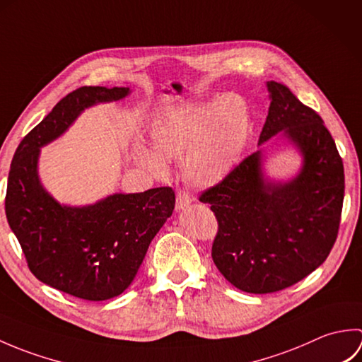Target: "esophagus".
I'll return each mask as SVG.
<instances>
[{"label":"esophagus","mask_w":362,"mask_h":362,"mask_svg":"<svg viewBox=\"0 0 362 362\" xmlns=\"http://www.w3.org/2000/svg\"><path fill=\"white\" fill-rule=\"evenodd\" d=\"M191 201H193V199H191L188 191H179V193H177V199H175V210L182 211V210L188 209V206L191 205Z\"/></svg>","instance_id":"obj_1"}]
</instances>
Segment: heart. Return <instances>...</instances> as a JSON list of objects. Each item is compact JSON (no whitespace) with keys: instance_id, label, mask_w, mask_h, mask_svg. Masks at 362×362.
Instances as JSON below:
<instances>
[{"instance_id":"obj_1","label":"heart","mask_w":362,"mask_h":362,"mask_svg":"<svg viewBox=\"0 0 362 362\" xmlns=\"http://www.w3.org/2000/svg\"><path fill=\"white\" fill-rule=\"evenodd\" d=\"M250 136V112L240 95L169 110L151 127L152 149L135 146V158L153 175H165V160L183 161V175L210 188L228 179L240 165Z\"/></svg>"}]
</instances>
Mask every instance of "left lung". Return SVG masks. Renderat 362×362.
I'll list each match as a JSON object with an SVG mask.
<instances>
[{"instance_id": "1", "label": "left lung", "mask_w": 362, "mask_h": 362, "mask_svg": "<svg viewBox=\"0 0 362 362\" xmlns=\"http://www.w3.org/2000/svg\"><path fill=\"white\" fill-rule=\"evenodd\" d=\"M266 86L271 105L259 149L199 197L218 219L214 264L250 294L289 288L324 263L339 230L345 187L342 158L322 118L283 83ZM275 134L303 157L299 173L288 181L264 174L260 146Z\"/></svg>"}]
</instances>
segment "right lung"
Listing matches in <instances>:
<instances>
[{
    "mask_svg": "<svg viewBox=\"0 0 362 362\" xmlns=\"http://www.w3.org/2000/svg\"><path fill=\"white\" fill-rule=\"evenodd\" d=\"M129 87H81L23 138L11 165L6 218L38 280L91 302L119 296L134 281L153 236L171 216L175 194L161 187L115 193L90 205L57 202L38 175L40 149L96 104L124 99Z\"/></svg>",
    "mask_w": 362,
    "mask_h": 362,
    "instance_id": "right-lung-1",
    "label": "right lung"
}]
</instances>
